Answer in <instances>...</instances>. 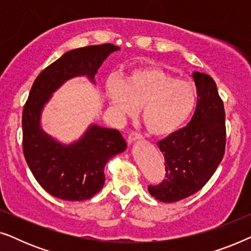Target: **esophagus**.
<instances>
[{"label": "esophagus", "instance_id": "obj_1", "mask_svg": "<svg viewBox=\"0 0 251 251\" xmlns=\"http://www.w3.org/2000/svg\"><path fill=\"white\" fill-rule=\"evenodd\" d=\"M142 138V135H140L139 132H136V131H132L130 132L128 135V138H126V142L128 144H132L133 142H136V140H138Z\"/></svg>", "mask_w": 251, "mask_h": 251}]
</instances>
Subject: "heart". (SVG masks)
Wrapping results in <instances>:
<instances>
[{"label":"heart","instance_id":"obj_1","mask_svg":"<svg viewBox=\"0 0 251 251\" xmlns=\"http://www.w3.org/2000/svg\"><path fill=\"white\" fill-rule=\"evenodd\" d=\"M106 97L119 115H132L142 107L147 131L166 137L178 131L193 113L198 91L193 82L156 66L136 68L123 81L106 85Z\"/></svg>","mask_w":251,"mask_h":251}]
</instances>
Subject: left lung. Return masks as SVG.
Instances as JSON below:
<instances>
[{
  "label": "left lung",
  "mask_w": 251,
  "mask_h": 251,
  "mask_svg": "<svg viewBox=\"0 0 251 251\" xmlns=\"http://www.w3.org/2000/svg\"><path fill=\"white\" fill-rule=\"evenodd\" d=\"M192 76L198 102L191 121L157 143L166 162V178L150 185L149 192L161 202L183 200L200 191L225 153V109L215 81L200 72Z\"/></svg>",
  "instance_id": "obj_1"
}]
</instances>
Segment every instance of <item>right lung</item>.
<instances>
[{"label":"right lung","mask_w":251,"mask_h":251,"mask_svg":"<svg viewBox=\"0 0 251 251\" xmlns=\"http://www.w3.org/2000/svg\"><path fill=\"white\" fill-rule=\"evenodd\" d=\"M119 47L106 43L78 48L64 53L41 72L23 109V151L33 176L54 198L88 200L104 186V169L109 159L126 149L116 129L89 126L76 142L64 145L41 128V113L51 95L67 80L95 75L104 60Z\"/></svg>","instance_id":"obj_1"}]
</instances>
